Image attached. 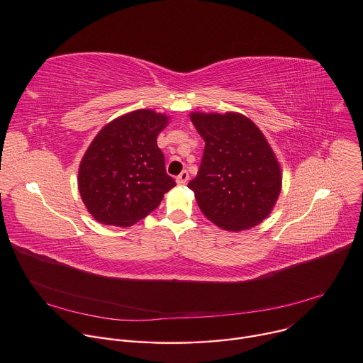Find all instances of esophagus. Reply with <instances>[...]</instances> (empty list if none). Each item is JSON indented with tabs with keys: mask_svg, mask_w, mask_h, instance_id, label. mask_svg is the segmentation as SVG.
<instances>
[{
	"mask_svg": "<svg viewBox=\"0 0 363 363\" xmlns=\"http://www.w3.org/2000/svg\"><path fill=\"white\" fill-rule=\"evenodd\" d=\"M176 182H177V184H186L187 182H189V173L186 172H182L179 176H177V179H176Z\"/></svg>",
	"mask_w": 363,
	"mask_h": 363,
	"instance_id": "1",
	"label": "esophagus"
}]
</instances>
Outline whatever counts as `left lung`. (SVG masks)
<instances>
[{
	"label": "left lung",
	"mask_w": 363,
	"mask_h": 363,
	"mask_svg": "<svg viewBox=\"0 0 363 363\" xmlns=\"http://www.w3.org/2000/svg\"><path fill=\"white\" fill-rule=\"evenodd\" d=\"M205 140L195 191L203 216L227 231L262 223L280 196L283 173L259 127L240 113H190Z\"/></svg>",
	"instance_id": "obj_1"
}]
</instances>
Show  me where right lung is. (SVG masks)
Wrapping results in <instances>:
<instances>
[{
	"instance_id": "obj_1",
	"label": "right lung",
	"mask_w": 363,
	"mask_h": 363,
	"mask_svg": "<svg viewBox=\"0 0 363 363\" xmlns=\"http://www.w3.org/2000/svg\"><path fill=\"white\" fill-rule=\"evenodd\" d=\"M168 121L154 110H136L105 124L94 138L80 161L77 184L96 221L130 227L176 186L157 145Z\"/></svg>"
}]
</instances>
